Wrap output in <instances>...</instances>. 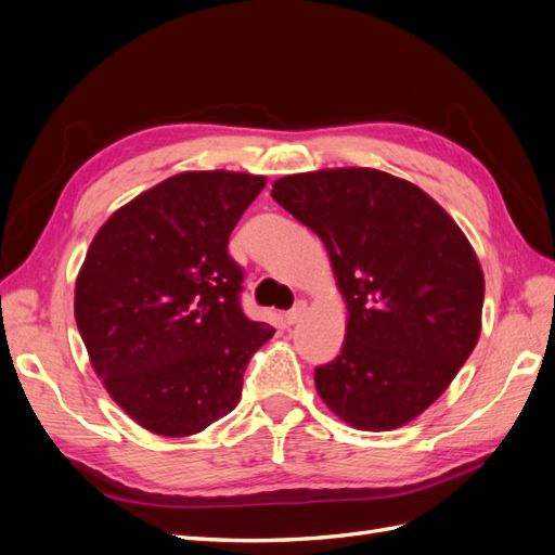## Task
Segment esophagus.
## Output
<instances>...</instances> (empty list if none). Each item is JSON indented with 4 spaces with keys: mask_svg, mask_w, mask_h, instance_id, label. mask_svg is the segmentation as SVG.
I'll return each mask as SVG.
<instances>
[{
    "mask_svg": "<svg viewBox=\"0 0 555 555\" xmlns=\"http://www.w3.org/2000/svg\"><path fill=\"white\" fill-rule=\"evenodd\" d=\"M306 310H308V306H306V304H298L294 310H289L287 314H284V322H287L289 326H294L296 322H300V317L306 314Z\"/></svg>",
    "mask_w": 555,
    "mask_h": 555,
    "instance_id": "obj_1",
    "label": "esophagus"
}]
</instances>
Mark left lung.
Masks as SVG:
<instances>
[{"label":"left lung","mask_w":555,"mask_h":555,"mask_svg":"<svg viewBox=\"0 0 555 555\" xmlns=\"http://www.w3.org/2000/svg\"><path fill=\"white\" fill-rule=\"evenodd\" d=\"M271 196L322 238L347 306L340 357L314 371L319 398L351 428L410 424L479 340L473 245L433 196L377 169L284 176Z\"/></svg>","instance_id":"8db88e82"}]
</instances>
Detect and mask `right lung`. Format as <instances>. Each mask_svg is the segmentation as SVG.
I'll use <instances>...</instances> for the list:
<instances>
[{
	"mask_svg": "<svg viewBox=\"0 0 555 555\" xmlns=\"http://www.w3.org/2000/svg\"><path fill=\"white\" fill-rule=\"evenodd\" d=\"M266 178L184 171L117 208L82 261L74 314L96 377L145 430L188 438L238 405L275 328L238 304L227 245Z\"/></svg>",
	"mask_w": 555,
	"mask_h": 555,
	"instance_id": "obj_1",
	"label": "right lung"
}]
</instances>
